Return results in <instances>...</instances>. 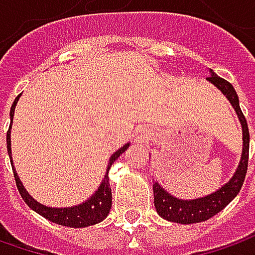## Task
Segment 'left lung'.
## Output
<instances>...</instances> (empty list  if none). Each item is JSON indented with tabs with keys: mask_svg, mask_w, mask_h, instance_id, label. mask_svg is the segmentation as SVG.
Returning a JSON list of instances; mask_svg holds the SVG:
<instances>
[{
	"mask_svg": "<svg viewBox=\"0 0 255 255\" xmlns=\"http://www.w3.org/2000/svg\"><path fill=\"white\" fill-rule=\"evenodd\" d=\"M207 81L214 85L217 89H220L221 93L230 101L231 106L239 116V121L241 123L243 129V153H241V160L234 176L227 181L224 186L209 196H204L200 199H193V200H181L176 199L171 194L163 189L162 186L156 181L153 184V194H154V207L157 214L163 217L164 220L173 221V223H180V224H193V223H200L211 219L217 213H220L229 203H230L241 190V186L246 179L247 166H249V149H250V133L249 126L244 115L241 112L239 96L236 89L233 88L230 82L220 78L210 69V76Z\"/></svg>",
	"mask_w": 255,
	"mask_h": 255,
	"instance_id": "1",
	"label": "left lung"
}]
</instances>
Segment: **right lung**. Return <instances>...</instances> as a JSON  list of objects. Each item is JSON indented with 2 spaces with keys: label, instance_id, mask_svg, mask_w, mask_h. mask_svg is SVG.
Listing matches in <instances>:
<instances>
[{
  "label": "right lung",
  "instance_id": "obj_1",
  "mask_svg": "<svg viewBox=\"0 0 255 255\" xmlns=\"http://www.w3.org/2000/svg\"><path fill=\"white\" fill-rule=\"evenodd\" d=\"M21 95H18L15 98L14 103L11 106V112H9V118H11V125H12V118H14V111L16 102L19 99ZM11 125H9V129L6 132V149H8V154L11 156ZM129 147V143H126L123 147H121L119 150L113 153L109 159L108 163V167H106V174L103 177L101 186L98 187V190L95 191V194H92L86 201H84L82 204H78L74 207H48L44 206L41 203L32 199L29 196V193L25 190V187L22 186V183L19 180L18 174L15 173L14 163H12V157H11V164H12V170H14V177L15 183H16V187L18 191L21 194V197L24 199V201L32 209L36 211L38 214H41L42 217H45L46 220L56 223V224H61V226H66V227H74V229H81V227H88V226H93V224H98L103 221L112 207V190H111V186H109V177H108V173L109 169L112 166V163L122 154L126 149Z\"/></svg>",
  "mask_w": 255,
  "mask_h": 255
}]
</instances>
